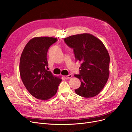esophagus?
<instances>
[{"instance_id":"esophagus-1","label":"esophagus","mask_w":132,"mask_h":132,"mask_svg":"<svg viewBox=\"0 0 132 132\" xmlns=\"http://www.w3.org/2000/svg\"><path fill=\"white\" fill-rule=\"evenodd\" d=\"M71 77H72V75H71V74H69L68 75L64 76V78L65 79H70Z\"/></svg>"}]
</instances>
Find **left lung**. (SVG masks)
Masks as SVG:
<instances>
[{
  "label": "left lung",
  "instance_id": "1",
  "mask_svg": "<svg viewBox=\"0 0 132 132\" xmlns=\"http://www.w3.org/2000/svg\"><path fill=\"white\" fill-rule=\"evenodd\" d=\"M68 46L73 49L76 61L81 65L79 74L81 85L76 94L84 97H93L103 89L109 77L110 55L101 40L90 34H82L64 39Z\"/></svg>",
  "mask_w": 132,
  "mask_h": 132
}]
</instances>
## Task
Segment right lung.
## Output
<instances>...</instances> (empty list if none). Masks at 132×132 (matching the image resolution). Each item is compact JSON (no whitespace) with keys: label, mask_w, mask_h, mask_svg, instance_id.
I'll use <instances>...</instances> for the list:
<instances>
[{"label":"right lung","mask_w":132,"mask_h":132,"mask_svg":"<svg viewBox=\"0 0 132 132\" xmlns=\"http://www.w3.org/2000/svg\"><path fill=\"white\" fill-rule=\"evenodd\" d=\"M56 38H32L23 49L20 60V75L28 91L35 98L46 100L57 93L62 79L47 70V54Z\"/></svg>","instance_id":"1"}]
</instances>
